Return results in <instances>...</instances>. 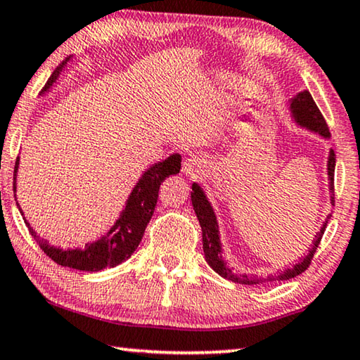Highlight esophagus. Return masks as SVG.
Returning <instances> with one entry per match:
<instances>
[{
  "label": "esophagus",
  "instance_id": "1",
  "mask_svg": "<svg viewBox=\"0 0 360 360\" xmlns=\"http://www.w3.org/2000/svg\"><path fill=\"white\" fill-rule=\"evenodd\" d=\"M205 166H207L205 160H202L198 157H191L184 162L182 171H184L187 176H197V174H200L203 169H205Z\"/></svg>",
  "mask_w": 360,
  "mask_h": 360
}]
</instances>
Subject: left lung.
Segmentation results:
<instances>
[{
    "instance_id": "obj_1",
    "label": "left lung",
    "mask_w": 360,
    "mask_h": 360,
    "mask_svg": "<svg viewBox=\"0 0 360 360\" xmlns=\"http://www.w3.org/2000/svg\"><path fill=\"white\" fill-rule=\"evenodd\" d=\"M291 111L296 122H299L302 127H307L310 131L320 134L321 137L328 139L330 137V129L326 126L325 117L321 116V112L319 110V106L315 105V101L312 98L307 90L297 94L294 98L291 100ZM335 165H336V155L333 150H330V157H328V181H330V200L331 205H335ZM191 200L192 205H194L195 214L198 218V223H200L202 228V243H203V254H205V260L208 262L214 271L218 273L219 276L226 278L229 281L239 283V284H260L265 281H283V280H291V278L300 275V273L305 271L310 265V262L314 259V254L317 252V248L320 244L321 238H323L326 223L331 214H328V218L325 219L323 226H321L320 231L315 236L314 245L310 248L309 254L300 259L299 264L294 265L292 268H286L276 275H271L268 278H254V276H248V275H239V273H234L231 268L226 265V262L223 260V250H221V243H219V231H218V223H217V217H214V212L210 205V202L207 200L205 194H203L202 187L198 184H192V192H191Z\"/></svg>"
}]
</instances>
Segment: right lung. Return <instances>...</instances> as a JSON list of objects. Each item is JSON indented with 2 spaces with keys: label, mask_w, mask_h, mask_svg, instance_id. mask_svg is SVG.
I'll use <instances>...</instances> for the list:
<instances>
[{
  "label": "right lung",
  "mask_w": 360,
  "mask_h": 360,
  "mask_svg": "<svg viewBox=\"0 0 360 360\" xmlns=\"http://www.w3.org/2000/svg\"><path fill=\"white\" fill-rule=\"evenodd\" d=\"M68 61L69 58L53 71L51 77L46 80L45 87L41 89V94H45L51 89V85L56 82L58 77H60L63 68L66 66ZM18 168L19 160L15 162L14 166V184ZM179 169L181 155L178 153L171 155V157L163 160V162L150 166L146 173L142 174V178L137 181L136 187L132 189L131 195H129L126 202L124 210H122L121 217L116 219L115 226H112L101 239L95 240V243L85 244L84 249L63 250L60 248H53V245L48 244L45 239H41L40 236L35 233V229L30 226L27 219L25 224L27 228H29L32 238H34L37 240V244L40 245V249L45 252L53 262H56L58 265L82 271H100L103 270V268L116 266L127 260L129 257L134 254V250L139 248L150 218H152L153 214L155 205H157L160 186H162V182L168 178V176L178 174Z\"/></svg>",
  "instance_id": "1"
}]
</instances>
